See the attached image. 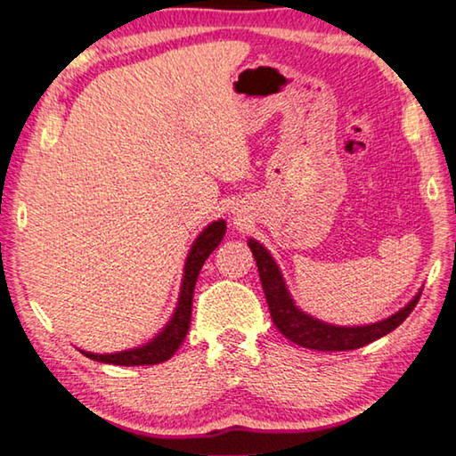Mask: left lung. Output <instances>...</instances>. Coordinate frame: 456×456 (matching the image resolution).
I'll use <instances>...</instances> for the list:
<instances>
[{"mask_svg": "<svg viewBox=\"0 0 456 456\" xmlns=\"http://www.w3.org/2000/svg\"><path fill=\"white\" fill-rule=\"evenodd\" d=\"M248 246L252 250V256L256 260L258 274L262 289H265V297L270 308V316L276 329L281 330L286 338L297 342L298 346L322 350V353H334V350H354L361 348L369 342H374L385 337V334L393 332L396 326L404 322V318L412 313L420 298V292L414 294V298L404 305L398 313L390 314L385 321L362 324V326H338L330 324L318 318L310 316L305 310L297 306L292 294L289 292V286L284 282V276L281 268L273 258V254L266 250L258 240L250 238Z\"/></svg>", "mask_w": 456, "mask_h": 456, "instance_id": "obj_1", "label": "left lung"}]
</instances>
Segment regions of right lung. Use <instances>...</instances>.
Instances as JSON below:
<instances>
[{"label":"right lung","mask_w":456,"mask_h":456,"mask_svg":"<svg viewBox=\"0 0 456 456\" xmlns=\"http://www.w3.org/2000/svg\"><path fill=\"white\" fill-rule=\"evenodd\" d=\"M224 234H226V222L214 220L212 224L198 234V238L191 244V248L183 262V274H182V286L178 294V305L170 321L159 330L154 338L146 345L135 346L130 350H122V353H110V354H95L87 353V350H79V353L92 358L95 362L103 364H118V366H143V364H158L172 358L175 350L186 338L190 329V316H191V298H194V286L198 281L200 270L206 258L216 250V246L222 242Z\"/></svg>","instance_id":"1"}]
</instances>
